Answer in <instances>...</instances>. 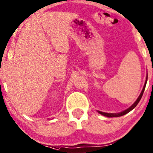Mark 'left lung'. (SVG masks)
<instances>
[{"mask_svg":"<svg viewBox=\"0 0 153 153\" xmlns=\"http://www.w3.org/2000/svg\"><path fill=\"white\" fill-rule=\"evenodd\" d=\"M147 80H148V76L146 77V82H145V85H144V86H143V90L141 91V93H140V96H138V98H137V100H136V102H135L134 104H133L131 107H129V108H128V109H126V110L122 111V112H121L120 113H107V112H101V111H98V112L100 113V114H102V115H103V116H105V117H121V116L124 115V114H127L128 112H129L130 111H131L133 110V109L136 108V106L137 105L138 103L139 102V101L140 100V99H141L142 96H143V94L145 88H146Z\"/></svg>","mask_w":153,"mask_h":153,"instance_id":"left-lung-1","label":"left lung"}]
</instances>
